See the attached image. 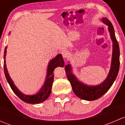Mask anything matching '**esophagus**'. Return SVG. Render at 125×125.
<instances>
[{"label":"esophagus","mask_w":125,"mask_h":125,"mask_svg":"<svg viewBox=\"0 0 125 125\" xmlns=\"http://www.w3.org/2000/svg\"><path fill=\"white\" fill-rule=\"evenodd\" d=\"M62 54L63 57L66 58V57H68L69 52H68V51H67V50H62Z\"/></svg>","instance_id":"1"}]
</instances>
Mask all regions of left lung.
Returning <instances> with one entry per match:
<instances>
[{
	"instance_id": "8db88e82",
	"label": "left lung",
	"mask_w": 125,
	"mask_h": 125,
	"mask_svg": "<svg viewBox=\"0 0 125 125\" xmlns=\"http://www.w3.org/2000/svg\"><path fill=\"white\" fill-rule=\"evenodd\" d=\"M104 23L108 26L111 38L113 43V57H112L111 66L108 77L106 80L100 85L97 86H87L77 80L75 75L73 74L70 64L65 67L66 77L71 83L74 94L80 99L92 101L101 97L104 95L113 85L116 79L120 67V50L119 45L115 37L114 30L111 22L106 17L102 19Z\"/></svg>"
}]
</instances>
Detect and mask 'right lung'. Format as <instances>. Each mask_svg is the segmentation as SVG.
Instances as JSON below:
<instances>
[{
  "instance_id": "add662e5",
  "label": "right lung",
  "mask_w": 125,
  "mask_h": 125,
  "mask_svg": "<svg viewBox=\"0 0 125 125\" xmlns=\"http://www.w3.org/2000/svg\"><path fill=\"white\" fill-rule=\"evenodd\" d=\"M7 47L5 48L4 52V64H3V67H4V73L5 75L6 79L8 81L9 85L10 87L13 91L14 93L16 94V95L19 97L20 99L23 102H26L27 103H31V104H38V103H41L45 101V100L48 98L50 96L51 92V89H52V83H53L54 80V74L53 72L55 68L57 66H62L63 67L65 63L63 62L62 55V54H58L56 57L51 60L50 62V63L48 65V68L47 71V75H46V80L44 83L43 86L41 88L40 91L37 94H35L33 95H24L22 94L20 91L17 89L16 86L14 84L13 82L10 78L8 73V71L6 68L5 64V55L6 52H7Z\"/></svg>"
}]
</instances>
